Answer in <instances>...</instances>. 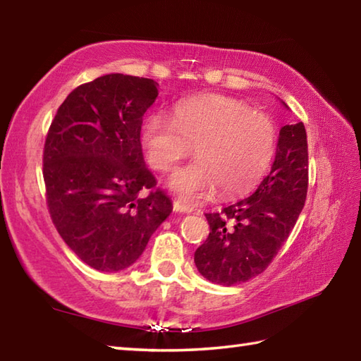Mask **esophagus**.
Segmentation results:
<instances>
[{
    "instance_id": "1",
    "label": "esophagus",
    "mask_w": 361,
    "mask_h": 361,
    "mask_svg": "<svg viewBox=\"0 0 361 361\" xmlns=\"http://www.w3.org/2000/svg\"><path fill=\"white\" fill-rule=\"evenodd\" d=\"M173 211H175V212H190L192 209L188 208L186 204H183V203H180V202H173Z\"/></svg>"
}]
</instances>
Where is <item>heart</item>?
Returning <instances> with one entry per match:
<instances>
[{
    "label": "heart",
    "mask_w": 361,
    "mask_h": 361,
    "mask_svg": "<svg viewBox=\"0 0 361 361\" xmlns=\"http://www.w3.org/2000/svg\"><path fill=\"white\" fill-rule=\"evenodd\" d=\"M142 144L159 172H171L195 147L194 163L169 180L183 200L195 203L214 190L229 198L255 186L273 158L276 126L239 99L206 94L180 101L173 118L150 114L142 124Z\"/></svg>",
    "instance_id": "obj_1"
}]
</instances>
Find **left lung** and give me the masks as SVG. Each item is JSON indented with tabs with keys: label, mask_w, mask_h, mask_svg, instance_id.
I'll list each match as a JSON object with an SVG mask.
<instances>
[{
	"label": "left lung",
	"mask_w": 361,
	"mask_h": 361,
	"mask_svg": "<svg viewBox=\"0 0 361 361\" xmlns=\"http://www.w3.org/2000/svg\"><path fill=\"white\" fill-rule=\"evenodd\" d=\"M307 188L305 127L302 122L283 126L271 171L255 192L220 212L204 214L211 231L194 255L198 271L226 287L265 271L295 228Z\"/></svg>",
	"instance_id": "1"
}]
</instances>
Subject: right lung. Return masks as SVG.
Segmentation results:
<instances>
[{"instance_id": "right-lung-1", "label": "right lung", "mask_w": 361, "mask_h": 361, "mask_svg": "<svg viewBox=\"0 0 361 361\" xmlns=\"http://www.w3.org/2000/svg\"><path fill=\"white\" fill-rule=\"evenodd\" d=\"M152 79L106 74L82 83L54 116L43 147L46 204L60 237L99 271L136 262L172 212L144 164L142 116Z\"/></svg>"}]
</instances>
